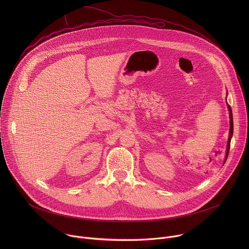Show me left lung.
<instances>
[{
    "instance_id": "left-lung-1",
    "label": "left lung",
    "mask_w": 249,
    "mask_h": 249,
    "mask_svg": "<svg viewBox=\"0 0 249 249\" xmlns=\"http://www.w3.org/2000/svg\"><path fill=\"white\" fill-rule=\"evenodd\" d=\"M229 111H230V118H231V128H230V136H229V141H228V149H227V156H226V160H227V158L229 156V152H230V146H231V136H232V133H233V122H232V113H231V106L229 105Z\"/></svg>"
}]
</instances>
